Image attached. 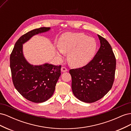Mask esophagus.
I'll use <instances>...</instances> for the list:
<instances>
[{
	"mask_svg": "<svg viewBox=\"0 0 131 131\" xmlns=\"http://www.w3.org/2000/svg\"><path fill=\"white\" fill-rule=\"evenodd\" d=\"M61 70H62V72H68V69H67V68H66V67H62Z\"/></svg>",
	"mask_w": 131,
	"mask_h": 131,
	"instance_id": "esophagus-1",
	"label": "esophagus"
}]
</instances>
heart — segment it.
Here are the masks:
<instances>
[{"label":"heart","mask_w":131,"mask_h":131,"mask_svg":"<svg viewBox=\"0 0 131 131\" xmlns=\"http://www.w3.org/2000/svg\"><path fill=\"white\" fill-rule=\"evenodd\" d=\"M97 47L94 39L82 33H66L62 35L58 42L59 50L63 54L68 53V62L74 67L88 64L96 53ZM57 55L60 59H63L60 52H57Z\"/></svg>","instance_id":"heart-1"}]
</instances>
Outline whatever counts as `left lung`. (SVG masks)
Listing matches in <instances>:
<instances>
[{"label": "left lung", "instance_id": "obj_1", "mask_svg": "<svg viewBox=\"0 0 131 131\" xmlns=\"http://www.w3.org/2000/svg\"><path fill=\"white\" fill-rule=\"evenodd\" d=\"M101 46L93 58L82 68L69 70L74 96L86 103L103 97L112 89L116 69V58L105 38L98 35Z\"/></svg>", "mask_w": 131, "mask_h": 131}]
</instances>
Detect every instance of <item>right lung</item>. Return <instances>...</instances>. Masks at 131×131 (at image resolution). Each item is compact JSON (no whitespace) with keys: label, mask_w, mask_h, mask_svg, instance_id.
Listing matches in <instances>:
<instances>
[{"label":"right lung","mask_w":131,"mask_h":131,"mask_svg":"<svg viewBox=\"0 0 131 131\" xmlns=\"http://www.w3.org/2000/svg\"><path fill=\"white\" fill-rule=\"evenodd\" d=\"M50 29L40 27L23 35L15 43L10 54V68L15 88L23 97L34 103L45 102L52 96L61 75V66L47 63L41 66L30 64L23 56L22 44L33 35Z\"/></svg>","instance_id":"obj_1"}]
</instances>
